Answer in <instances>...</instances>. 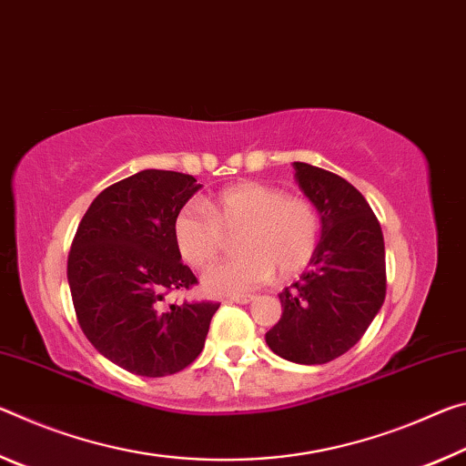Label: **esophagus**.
I'll use <instances>...</instances> for the list:
<instances>
[{
  "mask_svg": "<svg viewBox=\"0 0 466 466\" xmlns=\"http://www.w3.org/2000/svg\"><path fill=\"white\" fill-rule=\"evenodd\" d=\"M254 299H256V295H231V297H227L228 303H241V305L251 303Z\"/></svg>",
  "mask_w": 466,
  "mask_h": 466,
  "instance_id": "esophagus-1",
  "label": "esophagus"
}]
</instances>
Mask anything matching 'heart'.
I'll return each instance as SVG.
<instances>
[{
	"instance_id": "obj_1",
	"label": "heart",
	"mask_w": 466,
	"mask_h": 466,
	"mask_svg": "<svg viewBox=\"0 0 466 466\" xmlns=\"http://www.w3.org/2000/svg\"><path fill=\"white\" fill-rule=\"evenodd\" d=\"M322 220L305 196L280 187L241 181L225 187L202 206L187 204L173 218V239L181 260L196 270L208 268L235 235L238 256L206 272L204 285L215 293H246L268 283L274 270L293 277L316 254Z\"/></svg>"
}]
</instances>
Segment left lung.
I'll use <instances>...</instances> for the list:
<instances>
[{
    "instance_id": "8db88e82",
    "label": "left lung",
    "mask_w": 466,
    "mask_h": 466,
    "mask_svg": "<svg viewBox=\"0 0 466 466\" xmlns=\"http://www.w3.org/2000/svg\"><path fill=\"white\" fill-rule=\"evenodd\" d=\"M293 167L322 217V239L309 268L279 293L283 316L266 342L287 361L322 365L355 347L382 308L384 235L368 200L347 179L308 163Z\"/></svg>"
}]
</instances>
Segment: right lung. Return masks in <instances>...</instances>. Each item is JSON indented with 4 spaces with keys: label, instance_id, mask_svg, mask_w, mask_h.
<instances>
[{
    "label": "right lung",
    "instance_id": "add662e5",
    "mask_svg": "<svg viewBox=\"0 0 466 466\" xmlns=\"http://www.w3.org/2000/svg\"><path fill=\"white\" fill-rule=\"evenodd\" d=\"M198 189L192 175L140 171L105 187L74 235L67 283L78 324L98 353L136 376L186 370L220 305L165 301L198 285L173 239V218Z\"/></svg>",
    "mask_w": 466,
    "mask_h": 466
}]
</instances>
